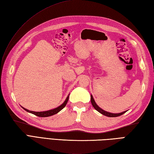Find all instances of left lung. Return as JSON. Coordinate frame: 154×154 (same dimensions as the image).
Returning <instances> with one entry per match:
<instances>
[{
	"instance_id": "obj_1",
	"label": "left lung",
	"mask_w": 154,
	"mask_h": 154,
	"mask_svg": "<svg viewBox=\"0 0 154 154\" xmlns=\"http://www.w3.org/2000/svg\"><path fill=\"white\" fill-rule=\"evenodd\" d=\"M91 104H92V105L94 108V109H95L98 111V112H100V114H103V115L106 116L117 117V116L122 115L123 114H124L126 112H127V110H126V111H124V112H120V113H111V112H107V111L104 110L103 109H102L101 108H100L99 106L97 105V103H95V101H94V98H93L92 94H91Z\"/></svg>"
}]
</instances>
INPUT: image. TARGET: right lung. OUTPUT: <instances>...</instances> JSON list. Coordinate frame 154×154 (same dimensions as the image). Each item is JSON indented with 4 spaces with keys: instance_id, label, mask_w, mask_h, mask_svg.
<instances>
[{
    "instance_id": "add662e5",
    "label": "right lung",
    "mask_w": 154,
    "mask_h": 154,
    "mask_svg": "<svg viewBox=\"0 0 154 154\" xmlns=\"http://www.w3.org/2000/svg\"><path fill=\"white\" fill-rule=\"evenodd\" d=\"M69 94H68V96L67 97L66 99L65 100L64 102L62 103L60 106H57V108H55L54 109H51V110H46V111H42V112H35V111H32V110H29L26 109H25V108L22 107L21 106V107L23 109L25 110L26 111H27L28 112H30L34 114V115L37 116H40V117H48V116H50L52 115H54V114L58 113L60 112V110H61L62 109H63V108L66 106V104L67 103V101L69 100Z\"/></svg>"
}]
</instances>
